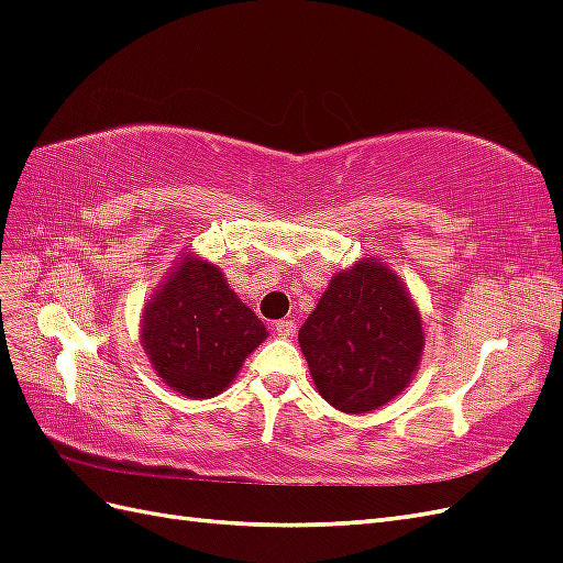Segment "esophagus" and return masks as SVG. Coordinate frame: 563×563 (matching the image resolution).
I'll use <instances>...</instances> for the list:
<instances>
[{
    "mask_svg": "<svg viewBox=\"0 0 563 563\" xmlns=\"http://www.w3.org/2000/svg\"><path fill=\"white\" fill-rule=\"evenodd\" d=\"M296 329H298L296 319H282V321L275 323V333H277L279 338H291V335L296 333Z\"/></svg>",
    "mask_w": 563,
    "mask_h": 563,
    "instance_id": "1",
    "label": "esophagus"
}]
</instances>
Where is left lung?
Wrapping results in <instances>:
<instances>
[{
    "label": "left lung",
    "mask_w": 563,
    "mask_h": 563,
    "mask_svg": "<svg viewBox=\"0 0 563 563\" xmlns=\"http://www.w3.org/2000/svg\"><path fill=\"white\" fill-rule=\"evenodd\" d=\"M298 340L319 395L343 413H366L395 399L424 345L411 296L373 258L331 279Z\"/></svg>",
    "instance_id": "1"
}]
</instances>
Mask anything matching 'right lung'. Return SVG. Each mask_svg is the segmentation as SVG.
Listing matches in <instances>:
<instances>
[{
    "label": "right lung",
    "instance_id": "right-lung-1",
    "mask_svg": "<svg viewBox=\"0 0 563 563\" xmlns=\"http://www.w3.org/2000/svg\"><path fill=\"white\" fill-rule=\"evenodd\" d=\"M141 338L168 387L209 399L234 380L267 331L225 284L223 272L185 258L145 308Z\"/></svg>",
    "mask_w": 563,
    "mask_h": 563
}]
</instances>
